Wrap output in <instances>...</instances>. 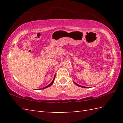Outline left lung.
Returning a JSON list of instances; mask_svg holds the SVG:
<instances>
[{
    "mask_svg": "<svg viewBox=\"0 0 123 123\" xmlns=\"http://www.w3.org/2000/svg\"><path fill=\"white\" fill-rule=\"evenodd\" d=\"M75 85H76L77 86H79V87H82V88H86V87H83V86H80V85H78L77 83H76L75 82H74Z\"/></svg>",
    "mask_w": 123,
    "mask_h": 123,
    "instance_id": "1",
    "label": "left lung"
}]
</instances>
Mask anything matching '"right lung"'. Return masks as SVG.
<instances>
[{
	"label": "right lung",
	"mask_w": 123,
	"mask_h": 123,
	"mask_svg": "<svg viewBox=\"0 0 123 123\" xmlns=\"http://www.w3.org/2000/svg\"><path fill=\"white\" fill-rule=\"evenodd\" d=\"M55 75L54 76V79H53V80L52 81V82L50 83V84L48 86H47L46 87H44V88H42V89H45V88H48V87H49V86H51L52 84H53V82H54V79H55Z\"/></svg>",
	"instance_id": "add662e5"
}]
</instances>
